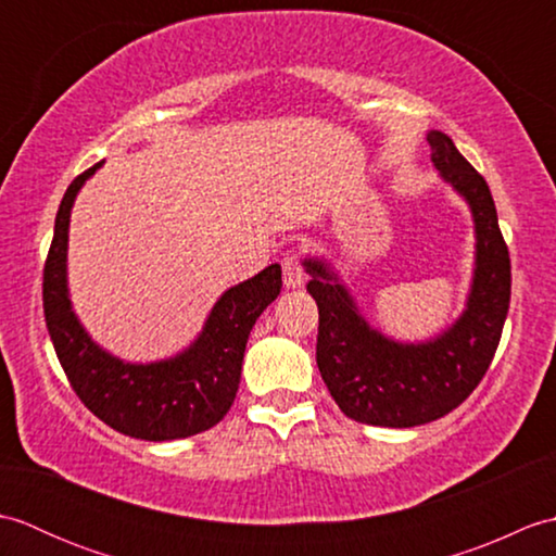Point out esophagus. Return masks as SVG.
<instances>
[{"instance_id": "1", "label": "esophagus", "mask_w": 556, "mask_h": 556, "mask_svg": "<svg viewBox=\"0 0 556 556\" xmlns=\"http://www.w3.org/2000/svg\"><path fill=\"white\" fill-rule=\"evenodd\" d=\"M281 275H285L287 289H296L303 285V265L296 253H289L281 260Z\"/></svg>"}]
</instances>
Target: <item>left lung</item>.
Segmentation results:
<instances>
[{
  "label": "left lung",
  "mask_w": 556,
  "mask_h": 556,
  "mask_svg": "<svg viewBox=\"0 0 556 556\" xmlns=\"http://www.w3.org/2000/svg\"><path fill=\"white\" fill-rule=\"evenodd\" d=\"M432 164L468 200L478 255L468 308L428 344H396L368 327L349 291L320 260H305V289L317 303V368L349 418L380 428H413L446 416L485 377L511 301V260L488 181L454 140L430 131Z\"/></svg>",
  "instance_id": "1"
}]
</instances>
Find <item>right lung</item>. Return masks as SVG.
<instances>
[{
  "label": "right lung",
  "instance_id": "add662e5",
  "mask_svg": "<svg viewBox=\"0 0 556 556\" xmlns=\"http://www.w3.org/2000/svg\"><path fill=\"white\" fill-rule=\"evenodd\" d=\"M100 164L78 174L66 188L45 260L42 308L56 358L76 396L116 432L148 442L205 432L227 416L233 404L248 334L260 313L279 296L281 267L269 265L224 293L212 308L203 334L176 358L134 365L110 356L80 327L66 291L71 205Z\"/></svg>",
  "mask_w": 556,
  "mask_h": 556
}]
</instances>
